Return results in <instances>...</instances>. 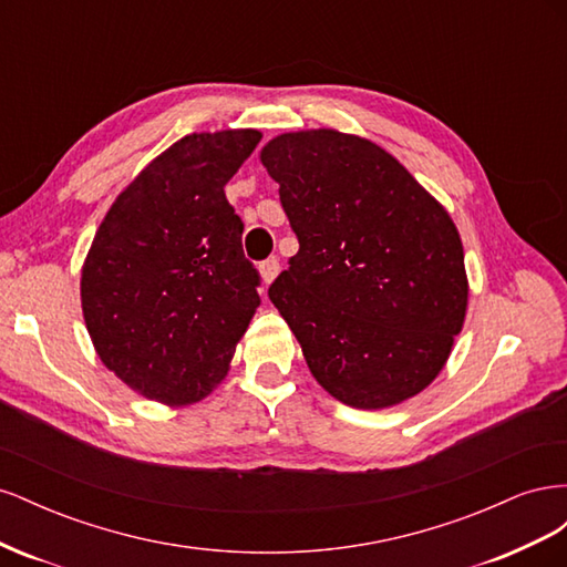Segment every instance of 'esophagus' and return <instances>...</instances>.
<instances>
[{
	"mask_svg": "<svg viewBox=\"0 0 567 567\" xmlns=\"http://www.w3.org/2000/svg\"><path fill=\"white\" fill-rule=\"evenodd\" d=\"M279 269H281V265H279L277 257H267V260H262V262H260V274H262V281H265V284H271L274 279H277Z\"/></svg>",
	"mask_w": 567,
	"mask_h": 567,
	"instance_id": "34e87169",
	"label": "esophagus"
}]
</instances>
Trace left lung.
<instances>
[{"mask_svg":"<svg viewBox=\"0 0 567 567\" xmlns=\"http://www.w3.org/2000/svg\"><path fill=\"white\" fill-rule=\"evenodd\" d=\"M260 158L300 244L269 300L312 375L354 409L414 398L442 371L466 317L452 217L362 136L281 134Z\"/></svg>","mask_w":567,"mask_h":567,"instance_id":"1","label":"left lung"}]
</instances>
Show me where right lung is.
<instances>
[{
	"label": "right lung",
	"mask_w": 567,
	"mask_h": 567,
	"mask_svg": "<svg viewBox=\"0 0 567 567\" xmlns=\"http://www.w3.org/2000/svg\"><path fill=\"white\" fill-rule=\"evenodd\" d=\"M260 140L255 130L184 136L115 198L94 236L84 323L101 362L148 400H203L260 305V271L225 196Z\"/></svg>",
	"instance_id": "obj_1"
}]
</instances>
